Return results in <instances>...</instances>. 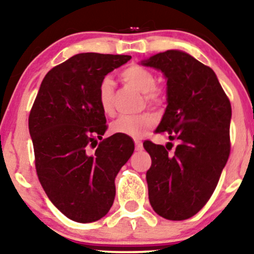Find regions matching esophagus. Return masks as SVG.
<instances>
[{"label": "esophagus", "mask_w": 254, "mask_h": 254, "mask_svg": "<svg viewBox=\"0 0 254 254\" xmlns=\"http://www.w3.org/2000/svg\"><path fill=\"white\" fill-rule=\"evenodd\" d=\"M135 147H136L137 151L143 149V144H142L141 141H135Z\"/></svg>", "instance_id": "1"}]
</instances>
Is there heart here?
<instances>
[{"instance_id":"1","label":"heart","mask_w":254,"mask_h":254,"mask_svg":"<svg viewBox=\"0 0 254 254\" xmlns=\"http://www.w3.org/2000/svg\"><path fill=\"white\" fill-rule=\"evenodd\" d=\"M125 83L143 93L144 101L151 106H159L165 101V93L156 86V77L153 71L139 64H131L121 72ZM113 99L115 83L112 78L106 76L100 81L98 87V100L101 110L106 115H113ZM156 123L151 113H142L137 116H121L111 123V131L116 135H124L139 138L149 131Z\"/></svg>"}]
</instances>
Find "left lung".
Listing matches in <instances>:
<instances>
[{"label": "left lung", "mask_w": 254, "mask_h": 254, "mask_svg": "<svg viewBox=\"0 0 254 254\" xmlns=\"http://www.w3.org/2000/svg\"><path fill=\"white\" fill-rule=\"evenodd\" d=\"M141 64L167 80V107L155 132L178 141L173 153L167 145L143 143L151 157L149 202L161 217L186 220L205 205L227 164L232 106L214 70L186 52L167 50Z\"/></svg>", "instance_id": "1"}]
</instances>
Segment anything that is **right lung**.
I'll list each match as a JSON object with an SVG mask.
<instances>
[{
	"label": "right lung",
	"mask_w": 254,
	"mask_h": 254,
	"mask_svg": "<svg viewBox=\"0 0 254 254\" xmlns=\"http://www.w3.org/2000/svg\"><path fill=\"white\" fill-rule=\"evenodd\" d=\"M130 58L75 55L45 75L32 106L28 129L38 178L52 204L75 222H94L109 212L116 177L135 149L129 136L116 133L96 146L107 129L99 83Z\"/></svg>",
	"instance_id": "obj_1"
}]
</instances>
